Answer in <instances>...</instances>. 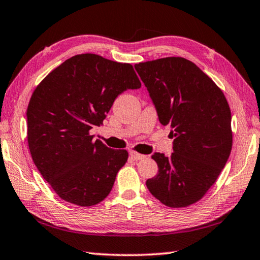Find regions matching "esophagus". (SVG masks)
<instances>
[{"instance_id":"esophagus-1","label":"esophagus","mask_w":260,"mask_h":260,"mask_svg":"<svg viewBox=\"0 0 260 260\" xmlns=\"http://www.w3.org/2000/svg\"><path fill=\"white\" fill-rule=\"evenodd\" d=\"M129 155H131L132 159L135 160V161L143 160L144 157H145L144 154H140V153H137V152H135V151H131V152H129Z\"/></svg>"}]
</instances>
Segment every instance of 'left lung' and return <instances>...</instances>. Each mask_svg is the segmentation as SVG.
I'll return each mask as SVG.
<instances>
[{
    "instance_id": "1",
    "label": "left lung",
    "mask_w": 260,
    "mask_h": 260,
    "mask_svg": "<svg viewBox=\"0 0 260 260\" xmlns=\"http://www.w3.org/2000/svg\"><path fill=\"white\" fill-rule=\"evenodd\" d=\"M134 68L159 121L169 125L175 137L170 155H152L159 172L146 186L169 207L194 204L216 181L230 156V107L212 79L186 58L166 57Z\"/></svg>"
}]
</instances>
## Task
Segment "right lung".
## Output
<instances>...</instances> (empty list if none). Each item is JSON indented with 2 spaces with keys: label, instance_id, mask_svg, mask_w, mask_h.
Wrapping results in <instances>:
<instances>
[{
  "label": "right lung",
  "instance_id": "right-lung-1",
  "mask_svg": "<svg viewBox=\"0 0 260 260\" xmlns=\"http://www.w3.org/2000/svg\"><path fill=\"white\" fill-rule=\"evenodd\" d=\"M133 66L81 54L66 59L36 88L27 109L34 164L62 200L79 206L109 195L128 153L93 141L117 96L140 89Z\"/></svg>",
  "mask_w": 260,
  "mask_h": 260
}]
</instances>
